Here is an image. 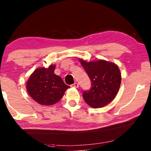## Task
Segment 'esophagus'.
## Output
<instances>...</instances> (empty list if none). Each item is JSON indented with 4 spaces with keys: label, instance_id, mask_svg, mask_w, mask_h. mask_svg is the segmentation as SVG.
<instances>
[{
    "label": "esophagus",
    "instance_id": "esophagus-1",
    "mask_svg": "<svg viewBox=\"0 0 151 151\" xmlns=\"http://www.w3.org/2000/svg\"><path fill=\"white\" fill-rule=\"evenodd\" d=\"M71 87H73V88H77L78 87V83H75L71 85Z\"/></svg>",
    "mask_w": 151,
    "mask_h": 151
}]
</instances>
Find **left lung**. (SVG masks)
<instances>
[{"mask_svg": "<svg viewBox=\"0 0 151 151\" xmlns=\"http://www.w3.org/2000/svg\"><path fill=\"white\" fill-rule=\"evenodd\" d=\"M92 81L90 90L84 91L83 98L93 108L107 105L117 95L121 83V74L118 66L114 63L99 59L88 61L79 59Z\"/></svg>", "mask_w": 151, "mask_h": 151, "instance_id": "left-lung-1", "label": "left lung"}]
</instances>
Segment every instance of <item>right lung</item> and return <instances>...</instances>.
I'll use <instances>...</instances> for the list:
<instances>
[{"instance_id": "add662e5", "label": "right lung", "mask_w": 151, "mask_h": 151, "mask_svg": "<svg viewBox=\"0 0 151 151\" xmlns=\"http://www.w3.org/2000/svg\"><path fill=\"white\" fill-rule=\"evenodd\" d=\"M55 65L48 68H39L31 74L27 82V90L31 97L42 105H52L63 97L70 86L54 73Z\"/></svg>"}]
</instances>
